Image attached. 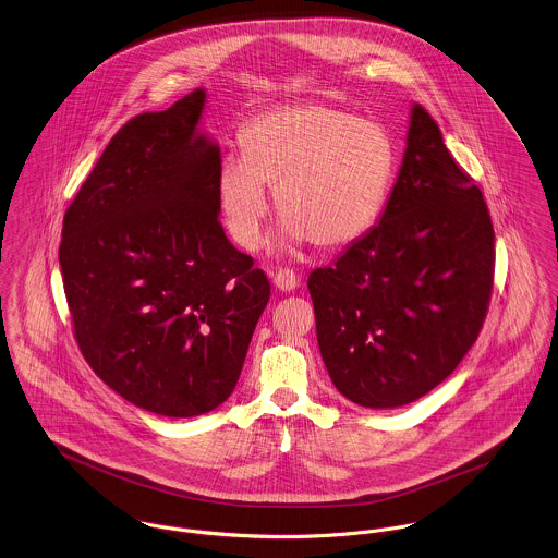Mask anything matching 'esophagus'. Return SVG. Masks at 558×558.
<instances>
[{
	"label": "esophagus",
	"instance_id": "esophagus-1",
	"mask_svg": "<svg viewBox=\"0 0 558 558\" xmlns=\"http://www.w3.org/2000/svg\"><path fill=\"white\" fill-rule=\"evenodd\" d=\"M272 283H275L279 290L290 292V290H294V288L299 286V275H296L294 270H290V268H279V270H275V275H272Z\"/></svg>",
	"mask_w": 558,
	"mask_h": 558
}]
</instances>
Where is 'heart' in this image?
Here are the masks:
<instances>
[{
    "mask_svg": "<svg viewBox=\"0 0 558 558\" xmlns=\"http://www.w3.org/2000/svg\"><path fill=\"white\" fill-rule=\"evenodd\" d=\"M240 146L219 160L217 202L244 248L262 240L266 186L275 189L283 244L341 248L363 239L385 208L398 159L380 122L328 102L264 111L242 129Z\"/></svg>",
    "mask_w": 558,
    "mask_h": 558,
    "instance_id": "heart-1",
    "label": "heart"
}]
</instances>
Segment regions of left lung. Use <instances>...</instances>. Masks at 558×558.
I'll return each instance as SVG.
<instances>
[{
	"label": "left lung",
	"mask_w": 558,
	"mask_h": 558,
	"mask_svg": "<svg viewBox=\"0 0 558 558\" xmlns=\"http://www.w3.org/2000/svg\"><path fill=\"white\" fill-rule=\"evenodd\" d=\"M494 255L481 189L414 105L380 223L307 279L337 391L365 408H398L453 374L487 316Z\"/></svg>",
	"instance_id": "1"
}]
</instances>
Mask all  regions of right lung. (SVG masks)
I'll list each match as a JSON object with an SVG mask.
<instances>
[{
  "label": "right lung",
  "mask_w": 558,
  "mask_h": 558,
  "mask_svg": "<svg viewBox=\"0 0 558 558\" xmlns=\"http://www.w3.org/2000/svg\"><path fill=\"white\" fill-rule=\"evenodd\" d=\"M206 92L129 120L66 208L60 266L94 374L162 416L232 396L270 283L219 221V148L197 135Z\"/></svg>",
  "instance_id": "obj_1"
}]
</instances>
